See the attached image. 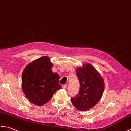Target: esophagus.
<instances>
[{
  "mask_svg": "<svg viewBox=\"0 0 131 131\" xmlns=\"http://www.w3.org/2000/svg\"><path fill=\"white\" fill-rule=\"evenodd\" d=\"M66 86H67V85H66V84L63 85H62V88H63V89H66Z\"/></svg>",
  "mask_w": 131,
  "mask_h": 131,
  "instance_id": "esophagus-1",
  "label": "esophagus"
}]
</instances>
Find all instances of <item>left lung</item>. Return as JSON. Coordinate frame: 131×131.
<instances>
[{
    "label": "left lung",
    "instance_id": "obj_1",
    "mask_svg": "<svg viewBox=\"0 0 131 131\" xmlns=\"http://www.w3.org/2000/svg\"><path fill=\"white\" fill-rule=\"evenodd\" d=\"M76 74L80 82L78 94L71 98L72 105L77 110H88L97 104L102 97L105 89L103 79L90 64L77 68Z\"/></svg>",
    "mask_w": 131,
    "mask_h": 131
}]
</instances>
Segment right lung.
I'll return each mask as SVG.
<instances>
[{"instance_id": "add662e5", "label": "right lung", "mask_w": 131, "mask_h": 131, "mask_svg": "<svg viewBox=\"0 0 131 131\" xmlns=\"http://www.w3.org/2000/svg\"><path fill=\"white\" fill-rule=\"evenodd\" d=\"M52 63L47 57H41L26 67L22 74V89L29 102L42 106L51 99L62 86L59 76L51 70Z\"/></svg>"}]
</instances>
